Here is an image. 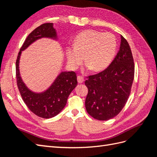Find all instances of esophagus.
I'll return each instance as SVG.
<instances>
[{"instance_id":"1","label":"esophagus","mask_w":157,"mask_h":157,"mask_svg":"<svg viewBox=\"0 0 157 157\" xmlns=\"http://www.w3.org/2000/svg\"><path fill=\"white\" fill-rule=\"evenodd\" d=\"M77 79H78V83H82L83 82V81H84V79H83V78L81 75H78Z\"/></svg>"}]
</instances>
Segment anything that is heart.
Returning <instances> with one entry per match:
<instances>
[{
    "instance_id": "1",
    "label": "heart",
    "mask_w": 157,
    "mask_h": 157,
    "mask_svg": "<svg viewBox=\"0 0 157 157\" xmlns=\"http://www.w3.org/2000/svg\"><path fill=\"white\" fill-rule=\"evenodd\" d=\"M74 47L66 49L68 63L73 68L79 66L84 58L86 68L94 71L105 70L110 64L117 48V41L114 35L87 30L76 36Z\"/></svg>"
}]
</instances>
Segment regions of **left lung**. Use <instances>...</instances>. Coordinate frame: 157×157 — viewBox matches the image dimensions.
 <instances>
[{
    "mask_svg": "<svg viewBox=\"0 0 157 157\" xmlns=\"http://www.w3.org/2000/svg\"><path fill=\"white\" fill-rule=\"evenodd\" d=\"M134 76V63L128 43L121 35L120 50L105 70L87 77V113L98 120L117 116L130 96Z\"/></svg>",
    "mask_w": 157,
    "mask_h": 157,
    "instance_id": "1",
    "label": "left lung"
}]
</instances>
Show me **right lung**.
I'll return each instance as SVG.
<instances>
[{"label":"right lung","mask_w":157,"mask_h":157,"mask_svg":"<svg viewBox=\"0 0 157 157\" xmlns=\"http://www.w3.org/2000/svg\"><path fill=\"white\" fill-rule=\"evenodd\" d=\"M43 37L57 39V33L53 23L40 25L25 39L16 61V78L22 99L29 110L39 117L50 118L57 115L64 108L68 96L77 86L78 81L74 71H62L45 92L35 93L27 88L21 79L19 72V63L21 52L36 40Z\"/></svg>","instance_id":"1"}]
</instances>
